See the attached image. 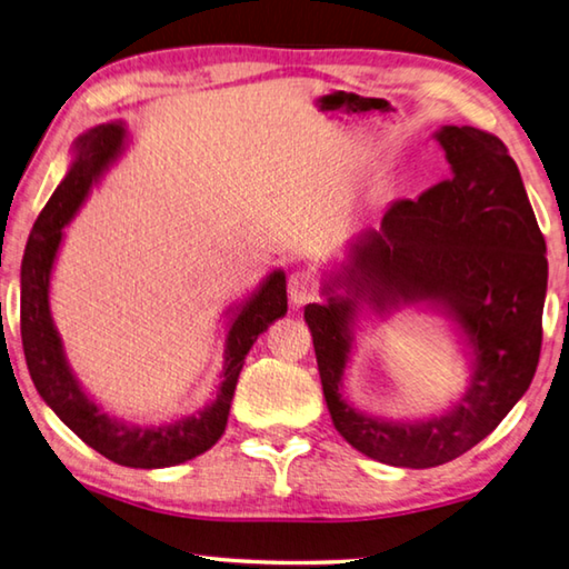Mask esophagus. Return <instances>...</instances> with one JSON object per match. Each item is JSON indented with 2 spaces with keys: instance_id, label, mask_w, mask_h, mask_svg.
<instances>
[{
  "instance_id": "1",
  "label": "esophagus",
  "mask_w": 569,
  "mask_h": 569,
  "mask_svg": "<svg viewBox=\"0 0 569 569\" xmlns=\"http://www.w3.org/2000/svg\"><path fill=\"white\" fill-rule=\"evenodd\" d=\"M316 296V281L311 273L296 271L288 278V298H291L293 306H303Z\"/></svg>"
}]
</instances>
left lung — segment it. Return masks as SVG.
Instances as JSON below:
<instances>
[{"instance_id":"1","label":"left lung","mask_w":569,"mask_h":569,"mask_svg":"<svg viewBox=\"0 0 569 569\" xmlns=\"http://www.w3.org/2000/svg\"><path fill=\"white\" fill-rule=\"evenodd\" d=\"M432 139L450 179L390 203L323 271V303L303 308L336 430L363 456L412 470L460 458L525 396L547 293V246L508 147L475 127H440ZM402 310L448 317L471 370L461 396L426 419L366 413L342 390L357 330Z\"/></svg>"}]
</instances>
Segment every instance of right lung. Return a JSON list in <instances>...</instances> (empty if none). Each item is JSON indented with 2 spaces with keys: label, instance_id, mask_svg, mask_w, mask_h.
I'll return each instance as SVG.
<instances>
[{
  "label": "right lung",
  "instance_id": "1",
  "mask_svg": "<svg viewBox=\"0 0 569 569\" xmlns=\"http://www.w3.org/2000/svg\"><path fill=\"white\" fill-rule=\"evenodd\" d=\"M127 147L129 127L121 119L87 129L71 147L67 177L41 209L22 258V346L37 392L69 430L111 462L157 470L193 460L223 436L246 356L256 338L288 311L286 273L273 268L243 301L226 308L223 366L213 398L203 408L157 426L123 420L101 408L69 366L64 340L51 318L49 288L64 229Z\"/></svg>",
  "mask_w": 569,
  "mask_h": 569
}]
</instances>
